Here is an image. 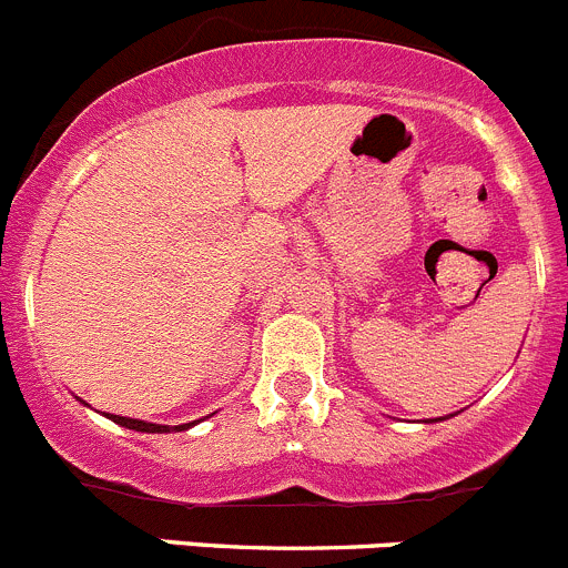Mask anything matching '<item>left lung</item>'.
<instances>
[{
  "label": "left lung",
  "instance_id": "left-lung-1",
  "mask_svg": "<svg viewBox=\"0 0 568 568\" xmlns=\"http://www.w3.org/2000/svg\"><path fill=\"white\" fill-rule=\"evenodd\" d=\"M435 420H443V418H435Z\"/></svg>",
  "mask_w": 568,
  "mask_h": 568
}]
</instances>
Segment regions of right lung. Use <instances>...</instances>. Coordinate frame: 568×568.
<instances>
[{"label":"right lung","mask_w":568,"mask_h":568,"mask_svg":"<svg viewBox=\"0 0 568 568\" xmlns=\"http://www.w3.org/2000/svg\"><path fill=\"white\" fill-rule=\"evenodd\" d=\"M108 415V413H105ZM108 418L113 420V424H119V426H128V429H136V432H183V429H189V426H194V424H181V426H161V424H148V420H139V418H125V415H108Z\"/></svg>","instance_id":"obj_1"}]
</instances>
